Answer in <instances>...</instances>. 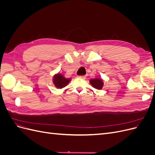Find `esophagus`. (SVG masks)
<instances>
[{
    "label": "esophagus",
    "mask_w": 155,
    "mask_h": 155,
    "mask_svg": "<svg viewBox=\"0 0 155 155\" xmlns=\"http://www.w3.org/2000/svg\"><path fill=\"white\" fill-rule=\"evenodd\" d=\"M79 78H81V79H86V76H79Z\"/></svg>",
    "instance_id": "1"
}]
</instances>
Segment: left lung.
I'll use <instances>...</instances> for the list:
<instances>
[{"label": "left lung", "instance_id": "left-lung-1", "mask_svg": "<svg viewBox=\"0 0 155 155\" xmlns=\"http://www.w3.org/2000/svg\"><path fill=\"white\" fill-rule=\"evenodd\" d=\"M89 83H91V86L97 90H101L103 88L104 85V79L100 77H96L94 78H92L89 79Z\"/></svg>", "mask_w": 155, "mask_h": 155}]
</instances>
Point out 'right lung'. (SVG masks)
<instances>
[{
	"mask_svg": "<svg viewBox=\"0 0 155 155\" xmlns=\"http://www.w3.org/2000/svg\"><path fill=\"white\" fill-rule=\"evenodd\" d=\"M72 80L71 78H66L62 73H56L52 77V83L57 88H63L67 86L70 81Z\"/></svg>",
	"mask_w": 155,
	"mask_h": 155,
	"instance_id": "1",
	"label": "right lung"
}]
</instances>
